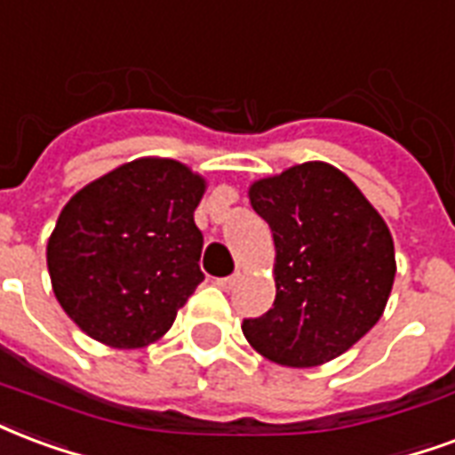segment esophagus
<instances>
[{
	"instance_id": "esophagus-1",
	"label": "esophagus",
	"mask_w": 455,
	"mask_h": 455,
	"mask_svg": "<svg viewBox=\"0 0 455 455\" xmlns=\"http://www.w3.org/2000/svg\"><path fill=\"white\" fill-rule=\"evenodd\" d=\"M238 284V275H228V277H219L217 287L224 289V291H231V289Z\"/></svg>"
}]
</instances>
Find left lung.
Segmentation results:
<instances>
[{
  "instance_id": "8db88e82",
  "label": "left lung",
  "mask_w": 455,
  "mask_h": 455,
  "mask_svg": "<svg viewBox=\"0 0 455 455\" xmlns=\"http://www.w3.org/2000/svg\"><path fill=\"white\" fill-rule=\"evenodd\" d=\"M275 238V304L241 331L282 366H318L347 352L381 318L395 277L381 214L331 164L308 161L251 185Z\"/></svg>"
}]
</instances>
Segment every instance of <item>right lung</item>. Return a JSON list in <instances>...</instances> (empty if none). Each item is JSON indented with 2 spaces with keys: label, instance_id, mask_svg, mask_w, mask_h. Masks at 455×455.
Returning a JSON list of instances; mask_svg holds the SVG:
<instances>
[{
  "label": "right lung",
  "instance_id": "right-lung-1",
  "mask_svg": "<svg viewBox=\"0 0 455 455\" xmlns=\"http://www.w3.org/2000/svg\"><path fill=\"white\" fill-rule=\"evenodd\" d=\"M204 180L171 159H137L67 202L48 241L60 306L86 335L144 347L176 321L204 275L195 210Z\"/></svg>",
  "mask_w": 455,
  "mask_h": 455
}]
</instances>
